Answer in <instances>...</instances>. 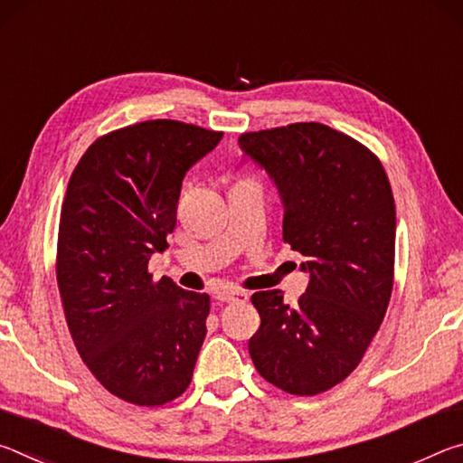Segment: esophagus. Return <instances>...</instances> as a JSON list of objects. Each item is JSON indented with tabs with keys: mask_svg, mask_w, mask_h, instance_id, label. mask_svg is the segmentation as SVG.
<instances>
[{
	"mask_svg": "<svg viewBox=\"0 0 463 463\" xmlns=\"http://www.w3.org/2000/svg\"><path fill=\"white\" fill-rule=\"evenodd\" d=\"M214 298L221 302H247L249 292H245V289H237V288H222V289H218Z\"/></svg>",
	"mask_w": 463,
	"mask_h": 463,
	"instance_id": "esophagus-1",
	"label": "esophagus"
}]
</instances>
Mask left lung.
Here are the masks:
<instances>
[{
	"label": "left lung",
	"mask_w": 463,
	"mask_h": 463,
	"mask_svg": "<svg viewBox=\"0 0 463 463\" xmlns=\"http://www.w3.org/2000/svg\"><path fill=\"white\" fill-rule=\"evenodd\" d=\"M239 146L276 185L284 241L308 273L296 307L281 289L250 296L261 326L249 354L273 386L320 394L355 370L386 315L396 245L388 175L364 145L318 122L247 132Z\"/></svg>",
	"instance_id": "8db88e82"
}]
</instances>
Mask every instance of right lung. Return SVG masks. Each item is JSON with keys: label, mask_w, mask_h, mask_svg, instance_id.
<instances>
[{"label": "right lung", "mask_w": 463, "mask_h": 463, "mask_svg": "<svg viewBox=\"0 0 463 463\" xmlns=\"http://www.w3.org/2000/svg\"><path fill=\"white\" fill-rule=\"evenodd\" d=\"M222 132L148 120L98 138L69 179L57 281L83 364L122 401L159 406L190 386L210 296L146 265L175 229L182 184Z\"/></svg>", "instance_id": "obj_1"}]
</instances>
